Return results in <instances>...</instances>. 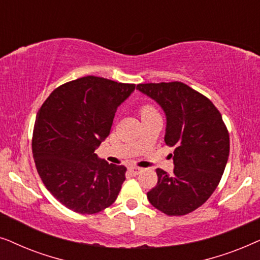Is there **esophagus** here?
<instances>
[{
  "instance_id": "34e87169",
  "label": "esophagus",
  "mask_w": 260,
  "mask_h": 260,
  "mask_svg": "<svg viewBox=\"0 0 260 260\" xmlns=\"http://www.w3.org/2000/svg\"><path fill=\"white\" fill-rule=\"evenodd\" d=\"M129 172L133 174V175H138V174L142 172V168H140V167L131 166V167H129Z\"/></svg>"
}]
</instances>
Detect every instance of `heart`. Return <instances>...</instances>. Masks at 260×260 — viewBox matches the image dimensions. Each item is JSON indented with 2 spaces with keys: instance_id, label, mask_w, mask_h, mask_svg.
<instances>
[{
  "instance_id": "obj_1",
  "label": "heart",
  "mask_w": 260,
  "mask_h": 260,
  "mask_svg": "<svg viewBox=\"0 0 260 260\" xmlns=\"http://www.w3.org/2000/svg\"><path fill=\"white\" fill-rule=\"evenodd\" d=\"M155 115H158V113L156 111L154 106L150 104H144L140 108V116L142 119L147 118V117H150V116H155Z\"/></svg>"
}]
</instances>
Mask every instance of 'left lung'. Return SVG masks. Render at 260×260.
<instances>
[{
  "instance_id": "obj_1",
  "label": "left lung",
  "mask_w": 260,
  "mask_h": 260,
  "mask_svg": "<svg viewBox=\"0 0 260 260\" xmlns=\"http://www.w3.org/2000/svg\"><path fill=\"white\" fill-rule=\"evenodd\" d=\"M137 90L166 113L165 142L174 150V173L156 169L150 204L167 215H184L204 205L221 180L230 155V135L221 113L204 94L180 83L138 84Z\"/></svg>"
}]
</instances>
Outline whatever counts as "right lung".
I'll list each match as a JSON object with an SVG mask.
<instances>
[{
  "label": "right lung",
  "instance_id": "add662e5",
  "mask_svg": "<svg viewBox=\"0 0 260 260\" xmlns=\"http://www.w3.org/2000/svg\"><path fill=\"white\" fill-rule=\"evenodd\" d=\"M135 86L83 77L55 88L39 110L31 141L35 166L53 197L73 212L94 214L118 197L126 168L109 165L94 150Z\"/></svg>",
  "mask_w": 260,
  "mask_h": 260
}]
</instances>
